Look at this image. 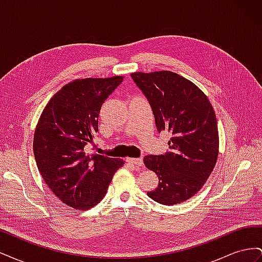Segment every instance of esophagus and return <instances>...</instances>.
Wrapping results in <instances>:
<instances>
[{
    "label": "esophagus",
    "mask_w": 262,
    "mask_h": 262,
    "mask_svg": "<svg viewBox=\"0 0 262 262\" xmlns=\"http://www.w3.org/2000/svg\"><path fill=\"white\" fill-rule=\"evenodd\" d=\"M128 162L132 165H136V166H140L142 167L143 166V158H128Z\"/></svg>",
    "instance_id": "esophagus-1"
}]
</instances>
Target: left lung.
<instances>
[{
  "label": "left lung",
  "mask_w": 262,
  "mask_h": 262,
  "mask_svg": "<svg viewBox=\"0 0 262 262\" xmlns=\"http://www.w3.org/2000/svg\"><path fill=\"white\" fill-rule=\"evenodd\" d=\"M131 77L152 107L158 132L171 133L168 152L144 157L146 167L160 179L147 195L165 205L184 202L199 191L215 166V113L199 87L177 73L136 72Z\"/></svg>",
  "instance_id": "left-lung-1"
}]
</instances>
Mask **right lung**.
Here are the masks:
<instances>
[{"mask_svg": "<svg viewBox=\"0 0 262 262\" xmlns=\"http://www.w3.org/2000/svg\"><path fill=\"white\" fill-rule=\"evenodd\" d=\"M122 80L123 76H113L71 82L55 93L39 118L33 144L38 169L51 191L69 207H95L124 164L86 149L98 132L102 104Z\"/></svg>", "mask_w": 262, "mask_h": 262, "instance_id": "1", "label": "right lung"}]
</instances>
